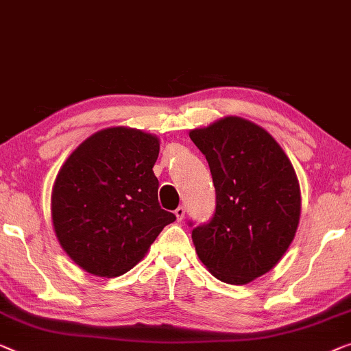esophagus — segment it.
<instances>
[{"instance_id":"34e87169","label":"esophagus","mask_w":351,"mask_h":351,"mask_svg":"<svg viewBox=\"0 0 351 351\" xmlns=\"http://www.w3.org/2000/svg\"><path fill=\"white\" fill-rule=\"evenodd\" d=\"M174 213H176L177 220L182 221V220H184V218H185V207H184V206H179V207H177V209H176Z\"/></svg>"}]
</instances>
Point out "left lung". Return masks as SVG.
Instances as JSON below:
<instances>
[{
	"instance_id": "1",
	"label": "left lung",
	"mask_w": 351,
	"mask_h": 351,
	"mask_svg": "<svg viewBox=\"0 0 351 351\" xmlns=\"http://www.w3.org/2000/svg\"><path fill=\"white\" fill-rule=\"evenodd\" d=\"M190 138L209 163L217 196L213 217L191 231L196 253L218 280L243 285L271 271L293 242L301 215L296 172L276 139L241 117Z\"/></svg>"
}]
</instances>
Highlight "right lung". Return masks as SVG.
Instances as JSON below:
<instances>
[{
    "mask_svg": "<svg viewBox=\"0 0 351 351\" xmlns=\"http://www.w3.org/2000/svg\"><path fill=\"white\" fill-rule=\"evenodd\" d=\"M158 138L117 126L90 136L62 166L52 191L53 228L87 272H128L176 220L158 202Z\"/></svg>",
    "mask_w": 351,
    "mask_h": 351,
    "instance_id": "right-lung-1",
    "label": "right lung"
}]
</instances>
